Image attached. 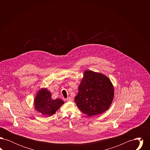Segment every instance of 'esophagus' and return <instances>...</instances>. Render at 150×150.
Masks as SVG:
<instances>
[{
    "label": "esophagus",
    "instance_id": "esophagus-1",
    "mask_svg": "<svg viewBox=\"0 0 150 150\" xmlns=\"http://www.w3.org/2000/svg\"><path fill=\"white\" fill-rule=\"evenodd\" d=\"M65 100V101H67V102H68V101H72L73 100L72 99L71 97H69V98H66V99H64Z\"/></svg>",
    "mask_w": 150,
    "mask_h": 150
}]
</instances>
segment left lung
Returning a JSON list of instances; mask_svg holds the SVG:
<instances>
[{
	"label": "left lung",
	"instance_id": "left-lung-1",
	"mask_svg": "<svg viewBox=\"0 0 150 150\" xmlns=\"http://www.w3.org/2000/svg\"><path fill=\"white\" fill-rule=\"evenodd\" d=\"M75 102L79 110L88 116L100 114L110 107L114 88L105 75L91 70L84 72Z\"/></svg>",
	"mask_w": 150,
	"mask_h": 150
}]
</instances>
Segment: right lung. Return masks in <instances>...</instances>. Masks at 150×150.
<instances>
[{
  "mask_svg": "<svg viewBox=\"0 0 150 150\" xmlns=\"http://www.w3.org/2000/svg\"><path fill=\"white\" fill-rule=\"evenodd\" d=\"M64 102L60 99L53 100L52 94L47 88H42L36 94L34 105L36 111L43 116H50L56 113Z\"/></svg>",
  "mask_w": 150,
  "mask_h": 150,
  "instance_id": "obj_1",
  "label": "right lung"
}]
</instances>
